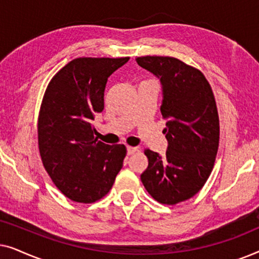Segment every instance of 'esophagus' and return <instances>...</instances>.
I'll list each match as a JSON object with an SVG mask.
<instances>
[{
	"instance_id": "obj_1",
	"label": "esophagus",
	"mask_w": 259,
	"mask_h": 259,
	"mask_svg": "<svg viewBox=\"0 0 259 259\" xmlns=\"http://www.w3.org/2000/svg\"><path fill=\"white\" fill-rule=\"evenodd\" d=\"M137 151H138V147H132V146L127 147V154H128V155L136 153Z\"/></svg>"
}]
</instances>
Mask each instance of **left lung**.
I'll return each mask as SVG.
<instances>
[{"label": "left lung", "instance_id": "obj_1", "mask_svg": "<svg viewBox=\"0 0 259 259\" xmlns=\"http://www.w3.org/2000/svg\"><path fill=\"white\" fill-rule=\"evenodd\" d=\"M136 61L160 80V112L166 120L165 155L145 150L148 166L140 179L161 204L175 205L199 192L211 175L219 145V118L204 74L169 56H141Z\"/></svg>", "mask_w": 259, "mask_h": 259}]
</instances>
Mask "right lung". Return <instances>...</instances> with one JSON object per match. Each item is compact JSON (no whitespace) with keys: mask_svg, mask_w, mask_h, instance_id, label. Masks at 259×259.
Listing matches in <instances>:
<instances>
[{"mask_svg":"<svg viewBox=\"0 0 259 259\" xmlns=\"http://www.w3.org/2000/svg\"><path fill=\"white\" fill-rule=\"evenodd\" d=\"M130 58H77L55 74L38 114L46 171L70 200L94 203L109 192L126 157L123 145L99 141L92 125L104 109L108 77Z\"/></svg>","mask_w":259,"mask_h":259,"instance_id":"obj_1","label":"right lung"}]
</instances>
